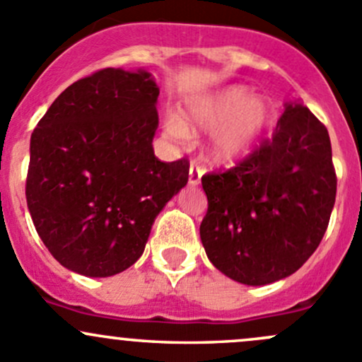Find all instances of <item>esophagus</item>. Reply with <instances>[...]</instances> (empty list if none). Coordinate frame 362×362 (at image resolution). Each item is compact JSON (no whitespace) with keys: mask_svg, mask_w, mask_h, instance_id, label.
<instances>
[{"mask_svg":"<svg viewBox=\"0 0 362 362\" xmlns=\"http://www.w3.org/2000/svg\"><path fill=\"white\" fill-rule=\"evenodd\" d=\"M204 174V169L199 165L197 162H192V165H189V174H188V182L192 186H197L200 182V177H202Z\"/></svg>","mask_w":362,"mask_h":362,"instance_id":"1","label":"esophagus"}]
</instances>
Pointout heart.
<instances>
[{"label":"heart","instance_id":"heart-1","mask_svg":"<svg viewBox=\"0 0 362 362\" xmlns=\"http://www.w3.org/2000/svg\"><path fill=\"white\" fill-rule=\"evenodd\" d=\"M270 113L259 99H251L244 87H228L193 99L180 118H169V136L182 139L186 132H211L212 162L228 163L245 155L262 137Z\"/></svg>","mask_w":362,"mask_h":362}]
</instances>
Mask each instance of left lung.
<instances>
[{"instance_id":"1","label":"left lung","mask_w":362,"mask_h":362,"mask_svg":"<svg viewBox=\"0 0 362 362\" xmlns=\"http://www.w3.org/2000/svg\"><path fill=\"white\" fill-rule=\"evenodd\" d=\"M200 238L233 281L263 286L294 274L319 247L337 197L329 134L303 104H288L272 139L235 167L202 176Z\"/></svg>"}]
</instances>
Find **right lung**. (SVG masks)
Masks as SVG:
<instances>
[{"instance_id":"1","label":"right lung","mask_w":362,"mask_h":362,"mask_svg":"<svg viewBox=\"0 0 362 362\" xmlns=\"http://www.w3.org/2000/svg\"><path fill=\"white\" fill-rule=\"evenodd\" d=\"M158 94L146 71L99 69L69 85L36 125L25 199L62 267L87 277L127 270L188 182V160L153 153Z\"/></svg>"}]
</instances>
